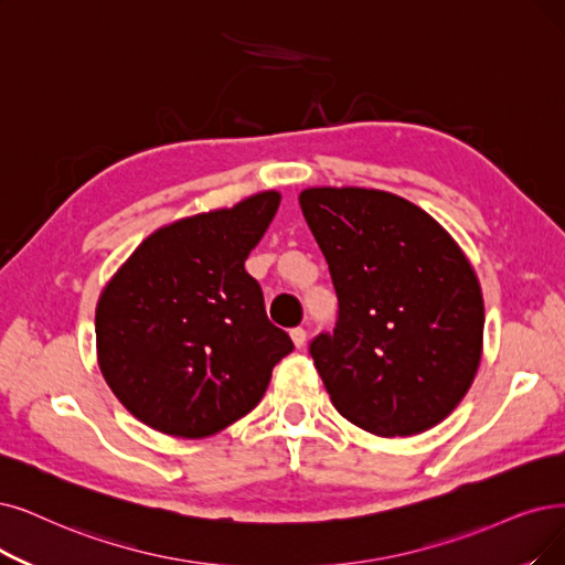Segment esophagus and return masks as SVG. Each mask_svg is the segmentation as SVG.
I'll list each match as a JSON object with an SVG mask.
<instances>
[{
  "mask_svg": "<svg viewBox=\"0 0 565 565\" xmlns=\"http://www.w3.org/2000/svg\"><path fill=\"white\" fill-rule=\"evenodd\" d=\"M289 335H291V341H295V345H297V348H303V345H306V329H303V327L291 329V331H289Z\"/></svg>",
  "mask_w": 565,
  "mask_h": 565,
  "instance_id": "1",
  "label": "esophagus"
}]
</instances>
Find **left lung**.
Listing matches in <instances>:
<instances>
[{"label": "left lung", "instance_id": "obj_1", "mask_svg": "<svg viewBox=\"0 0 565 565\" xmlns=\"http://www.w3.org/2000/svg\"><path fill=\"white\" fill-rule=\"evenodd\" d=\"M338 297L333 331L310 341L335 411L375 436H413L466 396L482 356L476 270L440 224L396 194H299Z\"/></svg>", "mask_w": 565, "mask_h": 565}]
</instances>
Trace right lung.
Segmentation results:
<instances>
[{
    "mask_svg": "<svg viewBox=\"0 0 565 565\" xmlns=\"http://www.w3.org/2000/svg\"><path fill=\"white\" fill-rule=\"evenodd\" d=\"M278 204V192H262L157 230L102 291L99 369L154 431L217 434L255 408L270 371L295 350L245 270Z\"/></svg>",
    "mask_w": 565,
    "mask_h": 565,
    "instance_id": "1",
    "label": "right lung"
}]
</instances>
